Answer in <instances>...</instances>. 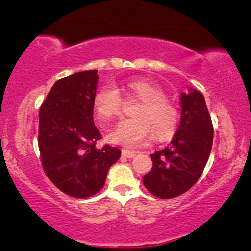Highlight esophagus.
I'll return each mask as SVG.
<instances>
[{
	"label": "esophagus",
	"instance_id": "obj_1",
	"mask_svg": "<svg viewBox=\"0 0 251 251\" xmlns=\"http://www.w3.org/2000/svg\"><path fill=\"white\" fill-rule=\"evenodd\" d=\"M122 155L126 156V157H129V159H131V157H135L136 156V152L135 151H129V150H122Z\"/></svg>",
	"mask_w": 251,
	"mask_h": 251
}]
</instances>
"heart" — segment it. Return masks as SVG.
Returning <instances> with one entry per match:
<instances>
[{
    "label": "heart",
    "mask_w": 251,
    "mask_h": 251,
    "mask_svg": "<svg viewBox=\"0 0 251 251\" xmlns=\"http://www.w3.org/2000/svg\"><path fill=\"white\" fill-rule=\"evenodd\" d=\"M125 90L140 100V104L133 109V118L122 120L109 133L112 143L135 147L145 142L151 133L155 140L173 135L179 113L168 100L162 89L144 78H135L126 82ZM94 107L101 122L111 121L121 114V96L114 87L105 85L96 92Z\"/></svg>",
    "instance_id": "heart-1"
}]
</instances>
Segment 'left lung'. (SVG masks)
Instances as JSON below:
<instances>
[{
	"instance_id": "obj_1",
	"label": "left lung",
	"mask_w": 251,
	"mask_h": 251,
	"mask_svg": "<svg viewBox=\"0 0 251 251\" xmlns=\"http://www.w3.org/2000/svg\"><path fill=\"white\" fill-rule=\"evenodd\" d=\"M180 125L169 146L151 154L153 168L143 183L153 195L176 198L199 180L212 147L214 128L203 95L191 89L180 95Z\"/></svg>"
}]
</instances>
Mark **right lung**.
Segmentation results:
<instances>
[{"label": "right lung", "instance_id": "1", "mask_svg": "<svg viewBox=\"0 0 251 251\" xmlns=\"http://www.w3.org/2000/svg\"><path fill=\"white\" fill-rule=\"evenodd\" d=\"M97 71L58 80L41 105L39 149L44 173L65 194L84 199L104 186L108 169L121 156L118 147H96L101 138L94 122Z\"/></svg>", "mask_w": 251, "mask_h": 251}]
</instances>
